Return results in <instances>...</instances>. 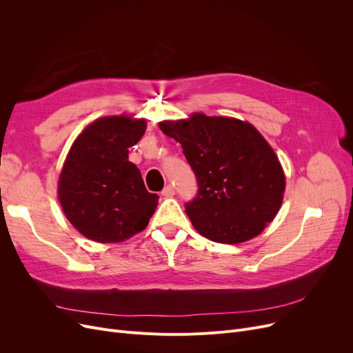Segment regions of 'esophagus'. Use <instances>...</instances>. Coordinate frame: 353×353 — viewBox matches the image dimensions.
<instances>
[{"label": "esophagus", "instance_id": "1", "mask_svg": "<svg viewBox=\"0 0 353 353\" xmlns=\"http://www.w3.org/2000/svg\"><path fill=\"white\" fill-rule=\"evenodd\" d=\"M163 197H173L174 196V188L173 186H165L161 192Z\"/></svg>", "mask_w": 353, "mask_h": 353}]
</instances>
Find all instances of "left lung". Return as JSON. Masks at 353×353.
<instances>
[{"label":"left lung","mask_w":353,"mask_h":353,"mask_svg":"<svg viewBox=\"0 0 353 353\" xmlns=\"http://www.w3.org/2000/svg\"><path fill=\"white\" fill-rule=\"evenodd\" d=\"M159 127L181 144L197 177L199 193L186 213L201 236L217 243H243L279 213L286 189L283 167L253 124L193 113L163 120Z\"/></svg>","instance_id":"obj_1"}]
</instances>
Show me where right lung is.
<instances>
[{
  "instance_id": "1",
  "label": "right lung",
  "mask_w": 353,
  "mask_h": 353,
  "mask_svg": "<svg viewBox=\"0 0 353 353\" xmlns=\"http://www.w3.org/2000/svg\"><path fill=\"white\" fill-rule=\"evenodd\" d=\"M147 127L134 114L105 116L72 141L59 176L57 196L70 223L99 243H120L143 232L159 196L148 193L128 148Z\"/></svg>"
}]
</instances>
